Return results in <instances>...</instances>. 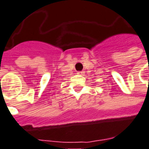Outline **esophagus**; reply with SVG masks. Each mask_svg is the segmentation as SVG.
Wrapping results in <instances>:
<instances>
[{
	"mask_svg": "<svg viewBox=\"0 0 149 149\" xmlns=\"http://www.w3.org/2000/svg\"><path fill=\"white\" fill-rule=\"evenodd\" d=\"M84 73H85V72H83V71H81V72H77V74H78V75H84Z\"/></svg>",
	"mask_w": 149,
	"mask_h": 149,
	"instance_id": "1",
	"label": "esophagus"
}]
</instances>
